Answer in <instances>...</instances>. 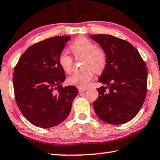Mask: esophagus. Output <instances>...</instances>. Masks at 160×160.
Instances as JSON below:
<instances>
[{
    "instance_id": "34e87169",
    "label": "esophagus",
    "mask_w": 160,
    "mask_h": 160,
    "mask_svg": "<svg viewBox=\"0 0 160 160\" xmlns=\"http://www.w3.org/2000/svg\"><path fill=\"white\" fill-rule=\"evenodd\" d=\"M86 88H80V87H78V91L80 93H82V92H84L85 91H86Z\"/></svg>"
}]
</instances>
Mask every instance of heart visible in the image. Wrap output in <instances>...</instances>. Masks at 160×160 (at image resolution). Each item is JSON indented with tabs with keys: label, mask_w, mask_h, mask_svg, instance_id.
<instances>
[{
	"label": "heart",
	"mask_w": 160,
	"mask_h": 160,
	"mask_svg": "<svg viewBox=\"0 0 160 160\" xmlns=\"http://www.w3.org/2000/svg\"><path fill=\"white\" fill-rule=\"evenodd\" d=\"M70 49L76 58H84L82 61L83 69L71 74L67 80L69 84L85 88L93 79L94 72L100 73L105 69L107 64V55L104 50L86 37L77 39L71 44ZM58 63L64 72L72 71L73 58L67 51L63 50L59 54Z\"/></svg>",
	"instance_id": "heart-1"
}]
</instances>
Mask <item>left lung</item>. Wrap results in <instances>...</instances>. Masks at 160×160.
I'll list each match as a JSON object with an SVG mask.
<instances>
[{"instance_id":"8db88e82","label":"left lung","mask_w":160,"mask_h":160,"mask_svg":"<svg viewBox=\"0 0 160 160\" xmlns=\"http://www.w3.org/2000/svg\"><path fill=\"white\" fill-rule=\"evenodd\" d=\"M90 37L107 55V64L99 78V82L107 86L97 88L99 97L93 104L96 114L110 124L128 122L140 111L146 99V63L137 49L127 41L107 34Z\"/></svg>"}]
</instances>
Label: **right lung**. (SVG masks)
<instances>
[{
    "label": "right lung",
    "instance_id": "1",
    "mask_svg": "<svg viewBox=\"0 0 160 160\" xmlns=\"http://www.w3.org/2000/svg\"><path fill=\"white\" fill-rule=\"evenodd\" d=\"M69 39L70 36L55 37L30 46L14 67L16 102L34 126L50 128L63 122L78 94L75 86L61 85L66 75L58 56Z\"/></svg>",
    "mask_w": 160,
    "mask_h": 160
}]
</instances>
